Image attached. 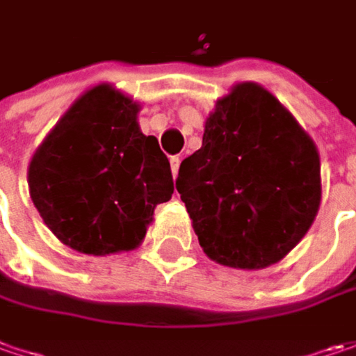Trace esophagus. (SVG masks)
I'll list each match as a JSON object with an SVG mask.
<instances>
[{
  "label": "esophagus",
  "mask_w": 356,
  "mask_h": 356,
  "mask_svg": "<svg viewBox=\"0 0 356 356\" xmlns=\"http://www.w3.org/2000/svg\"><path fill=\"white\" fill-rule=\"evenodd\" d=\"M179 165H181V159H179L177 155L171 157V173H173V177H177L179 175Z\"/></svg>",
  "instance_id": "obj_1"
}]
</instances>
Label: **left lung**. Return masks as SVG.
Here are the masks:
<instances>
[{
	"instance_id": "obj_1",
	"label": "left lung",
	"mask_w": 356,
	"mask_h": 356,
	"mask_svg": "<svg viewBox=\"0 0 356 356\" xmlns=\"http://www.w3.org/2000/svg\"><path fill=\"white\" fill-rule=\"evenodd\" d=\"M319 173L312 138L268 90L244 82L216 102L201 149L183 159L175 187L211 260L260 270L309 230Z\"/></svg>"
}]
</instances>
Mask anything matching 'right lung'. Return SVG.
<instances>
[{
	"label": "right lung",
	"mask_w": 356,
	"mask_h": 356,
	"mask_svg": "<svg viewBox=\"0 0 356 356\" xmlns=\"http://www.w3.org/2000/svg\"><path fill=\"white\" fill-rule=\"evenodd\" d=\"M138 104L110 86L80 96L33 155L29 191L44 225L82 254L134 250L173 175Z\"/></svg>",
	"instance_id": "1"
}]
</instances>
